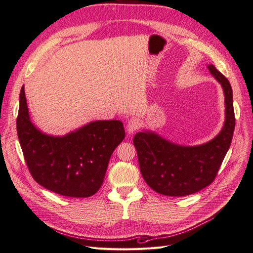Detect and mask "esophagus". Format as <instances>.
<instances>
[{
  "instance_id": "34e87169",
  "label": "esophagus",
  "mask_w": 253,
  "mask_h": 253,
  "mask_svg": "<svg viewBox=\"0 0 253 253\" xmlns=\"http://www.w3.org/2000/svg\"><path fill=\"white\" fill-rule=\"evenodd\" d=\"M140 126H141V122L138 118L133 117V118L129 119L128 122H127V125H126V129H127L128 134H132L133 132L137 131V129L140 127Z\"/></svg>"
}]
</instances>
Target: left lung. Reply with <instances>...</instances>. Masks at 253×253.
Segmentation results:
<instances>
[{
	"label": "left lung",
	"instance_id": "8db88e82",
	"mask_svg": "<svg viewBox=\"0 0 253 253\" xmlns=\"http://www.w3.org/2000/svg\"><path fill=\"white\" fill-rule=\"evenodd\" d=\"M208 68L225 94L226 120L215 138L195 147L172 143L152 132H139L133 139L142 177L159 194L186 196L209 186L231 144L235 127L232 88L214 65Z\"/></svg>",
	"mask_w": 253,
	"mask_h": 253
}]
</instances>
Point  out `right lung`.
<instances>
[{"label": "right lung", "instance_id": "add662e5", "mask_svg": "<svg viewBox=\"0 0 253 253\" xmlns=\"http://www.w3.org/2000/svg\"><path fill=\"white\" fill-rule=\"evenodd\" d=\"M17 131L34 179L68 197H88L100 189L111 155L126 136L119 120L89 122L62 137L43 134L30 121L24 87L20 91Z\"/></svg>", "mask_w": 253, "mask_h": 253}]
</instances>
